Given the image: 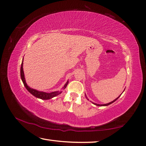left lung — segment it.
Instances as JSON below:
<instances>
[{
	"mask_svg": "<svg viewBox=\"0 0 146 146\" xmlns=\"http://www.w3.org/2000/svg\"><path fill=\"white\" fill-rule=\"evenodd\" d=\"M120 97V95L119 96V97H118L116 99H115L114 100H113L112 102H110V103H108V104H102V105H100V104H95V103H93L94 104H95V105H97V106H107V105H110V104H112V103H113L114 102H115L118 98H119V97ZM86 98H87V97H86Z\"/></svg>",
	"mask_w": 146,
	"mask_h": 146,
	"instance_id": "obj_1",
	"label": "left lung"
}]
</instances>
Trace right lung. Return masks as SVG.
I'll list each match as a JSON object with an SVG mask.
<instances>
[{
	"label": "right lung",
	"instance_id": "1",
	"mask_svg": "<svg viewBox=\"0 0 146 146\" xmlns=\"http://www.w3.org/2000/svg\"><path fill=\"white\" fill-rule=\"evenodd\" d=\"M21 78L22 81H23L24 85L25 86V87L26 89L28 90L29 93H31L33 95L35 96V97L38 98H41L42 100H49V99H51L52 98H53L56 96H57L58 95H60L62 92L60 91H56V92H52L51 93H46L44 92H40L38 90H36L35 89H33L31 88H30L29 86L27 85V83L26 82L25 78H24V70H23V62H22L21 64ZM68 84V81L63 86V89L66 88V86Z\"/></svg>",
	"mask_w": 146,
	"mask_h": 146
}]
</instances>
